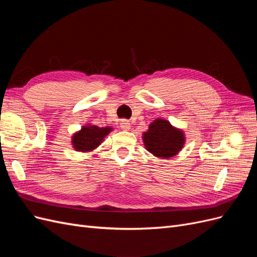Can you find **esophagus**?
<instances>
[{"mask_svg": "<svg viewBox=\"0 0 257 257\" xmlns=\"http://www.w3.org/2000/svg\"><path fill=\"white\" fill-rule=\"evenodd\" d=\"M120 126H121V128H122V130H124V131H128V130L131 128V123H130V121H128V120H126V119H123V120H121Z\"/></svg>", "mask_w": 257, "mask_h": 257, "instance_id": "34e87169", "label": "esophagus"}]
</instances>
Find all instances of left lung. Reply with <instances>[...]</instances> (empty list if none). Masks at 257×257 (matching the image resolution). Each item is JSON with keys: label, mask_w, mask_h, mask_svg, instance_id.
<instances>
[{"label": "left lung", "mask_w": 257, "mask_h": 257, "mask_svg": "<svg viewBox=\"0 0 257 257\" xmlns=\"http://www.w3.org/2000/svg\"><path fill=\"white\" fill-rule=\"evenodd\" d=\"M146 149L158 158L169 159L181 151L185 143L184 133L165 119L154 120L143 134Z\"/></svg>", "instance_id": "left-lung-1"}]
</instances>
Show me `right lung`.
Here are the masks:
<instances>
[{
    "label": "right lung",
    "instance_id": "add662e5",
    "mask_svg": "<svg viewBox=\"0 0 257 257\" xmlns=\"http://www.w3.org/2000/svg\"><path fill=\"white\" fill-rule=\"evenodd\" d=\"M112 127H98L96 125H83L80 131L76 132L72 137L73 148L78 152H89L97 148L104 138L110 133Z\"/></svg>",
    "mask_w": 257,
    "mask_h": 257
}]
</instances>
